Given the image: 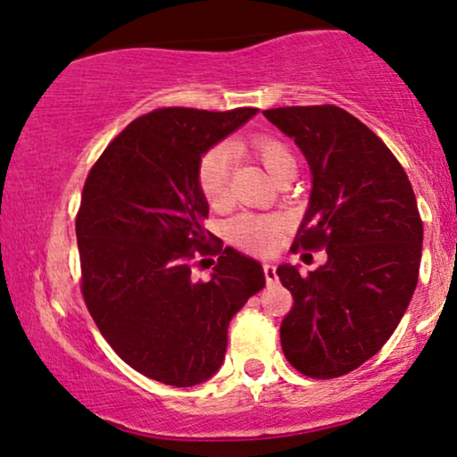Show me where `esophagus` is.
<instances>
[{"label":"esophagus","instance_id":"1","mask_svg":"<svg viewBox=\"0 0 457 457\" xmlns=\"http://www.w3.org/2000/svg\"><path fill=\"white\" fill-rule=\"evenodd\" d=\"M264 277H266V283H268V285H274V283H277V280H278L277 266L270 264V262H268V264H264Z\"/></svg>","mask_w":457,"mask_h":457}]
</instances>
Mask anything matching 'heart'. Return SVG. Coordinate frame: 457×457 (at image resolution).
I'll use <instances>...</instances> for the list:
<instances>
[{
	"label": "heart",
	"mask_w": 457,
	"mask_h": 457,
	"mask_svg": "<svg viewBox=\"0 0 457 457\" xmlns=\"http://www.w3.org/2000/svg\"><path fill=\"white\" fill-rule=\"evenodd\" d=\"M249 152L258 155L266 170L274 174L280 166L293 162V155L285 143L268 135H258L245 141ZM230 168H233V149L228 145H214L202 155L197 166V183L204 197L210 204H222L228 195ZM283 222L274 216L243 214L228 224L230 241L249 252H272L280 241Z\"/></svg>",
	"instance_id": "heart-1"
}]
</instances>
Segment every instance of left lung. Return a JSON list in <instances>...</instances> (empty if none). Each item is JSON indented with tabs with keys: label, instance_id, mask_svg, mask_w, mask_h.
I'll use <instances>...</instances> for the list:
<instances>
[{
	"label": "left lung",
	"instance_id": "obj_1",
	"mask_svg": "<svg viewBox=\"0 0 457 457\" xmlns=\"http://www.w3.org/2000/svg\"><path fill=\"white\" fill-rule=\"evenodd\" d=\"M264 116L295 141L312 172L293 247H327L328 255L310 274L278 266L293 295L280 345L305 377H343L385 345L414 295L422 258L414 189L389 147L337 105L277 108Z\"/></svg>",
	"mask_w": 457,
	"mask_h": 457
}]
</instances>
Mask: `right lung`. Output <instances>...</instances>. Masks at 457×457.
<instances>
[{
	"instance_id": "1",
	"label": "right lung",
	"mask_w": 457,
	"mask_h": 457,
	"mask_svg": "<svg viewBox=\"0 0 457 457\" xmlns=\"http://www.w3.org/2000/svg\"><path fill=\"white\" fill-rule=\"evenodd\" d=\"M255 108H162L137 118L87 177L77 216L83 297L99 333L137 372L172 386L220 370L228 322L264 289L258 260L227 247L210 280L191 260L222 249L204 227L202 155Z\"/></svg>"
}]
</instances>
